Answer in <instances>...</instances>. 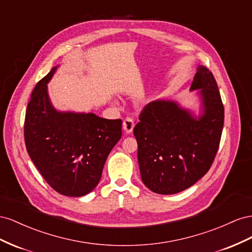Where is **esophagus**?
I'll return each mask as SVG.
<instances>
[{"label":"esophagus","instance_id":"esophagus-1","mask_svg":"<svg viewBox=\"0 0 252 252\" xmlns=\"http://www.w3.org/2000/svg\"><path fill=\"white\" fill-rule=\"evenodd\" d=\"M134 126H135L134 121H133V119L130 118V117H126V118L124 120V124H122V127H124L125 132L127 133V134L132 133L133 128H134Z\"/></svg>","mask_w":252,"mask_h":252}]
</instances>
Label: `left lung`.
Returning a JSON list of instances; mask_svg holds the SVG:
<instances>
[{"label":"left lung","mask_w":252,"mask_h":252,"mask_svg":"<svg viewBox=\"0 0 252 252\" xmlns=\"http://www.w3.org/2000/svg\"><path fill=\"white\" fill-rule=\"evenodd\" d=\"M199 90L204 114L198 119L174 101L143 107L134 127L143 184L158 194L188 189L211 168L224 126V105L211 71L199 66L191 91Z\"/></svg>","instance_id":"obj_1"}]
</instances>
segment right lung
Instances as JSON below:
<instances>
[{"label": "right lung", "instance_id": "right-lung-1", "mask_svg": "<svg viewBox=\"0 0 252 252\" xmlns=\"http://www.w3.org/2000/svg\"><path fill=\"white\" fill-rule=\"evenodd\" d=\"M56 69L32 91L25 114V146L55 191L65 196H83L101 178L107 155L121 138L122 121L93 113L57 112L47 94V83Z\"/></svg>", "mask_w": 252, "mask_h": 252}]
</instances>
